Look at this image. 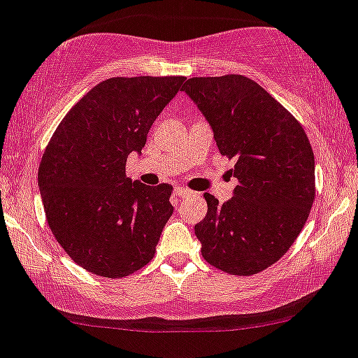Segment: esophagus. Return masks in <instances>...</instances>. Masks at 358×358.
<instances>
[{"label": "esophagus", "mask_w": 358, "mask_h": 358, "mask_svg": "<svg viewBox=\"0 0 358 358\" xmlns=\"http://www.w3.org/2000/svg\"><path fill=\"white\" fill-rule=\"evenodd\" d=\"M175 195L176 197H187V195L190 194V190L189 189H183V187H175Z\"/></svg>", "instance_id": "esophagus-1"}]
</instances>
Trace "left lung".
<instances>
[{"mask_svg": "<svg viewBox=\"0 0 358 358\" xmlns=\"http://www.w3.org/2000/svg\"><path fill=\"white\" fill-rule=\"evenodd\" d=\"M213 130L221 154L235 159L238 185L221 204L204 194L208 214L195 224L202 257L238 276L283 257L314 202V152L302 125L243 75L194 77L183 85Z\"/></svg>", "mask_w": 358, "mask_h": 358, "instance_id": "left-lung-1", "label": "left lung"}]
</instances>
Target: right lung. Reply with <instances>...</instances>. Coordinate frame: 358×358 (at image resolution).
Wrapping results in <instances>:
<instances>
[{
  "label": "right lung",
  "mask_w": 358,
  "mask_h": 358,
  "mask_svg": "<svg viewBox=\"0 0 358 358\" xmlns=\"http://www.w3.org/2000/svg\"><path fill=\"white\" fill-rule=\"evenodd\" d=\"M185 77H115L90 89L63 118L39 166L48 224L80 268L123 278L154 257L173 214V187L127 178L149 129Z\"/></svg>",
  "instance_id": "obj_1"
}]
</instances>
